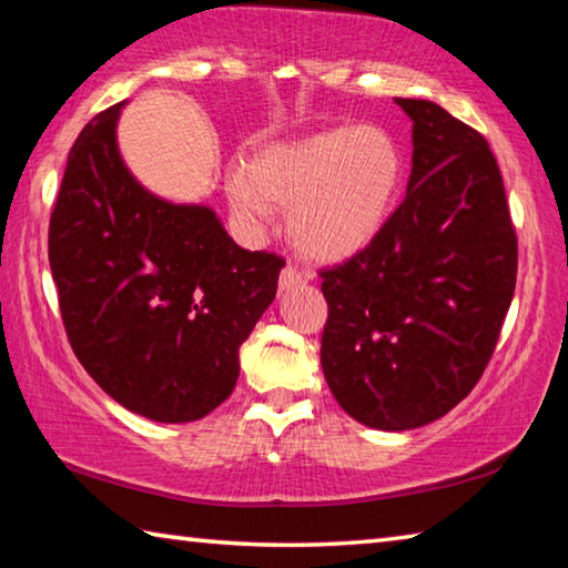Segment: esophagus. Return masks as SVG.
I'll use <instances>...</instances> for the list:
<instances>
[{
    "label": "esophagus",
    "instance_id": "1",
    "mask_svg": "<svg viewBox=\"0 0 568 568\" xmlns=\"http://www.w3.org/2000/svg\"><path fill=\"white\" fill-rule=\"evenodd\" d=\"M305 281V275L297 271V265H293V263H287L285 267H283V273H281V291H291V287H295V285H301Z\"/></svg>",
    "mask_w": 568,
    "mask_h": 568
}]
</instances>
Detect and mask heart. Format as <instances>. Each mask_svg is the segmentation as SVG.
I'll return each mask as SVG.
<instances>
[{
  "mask_svg": "<svg viewBox=\"0 0 568 568\" xmlns=\"http://www.w3.org/2000/svg\"><path fill=\"white\" fill-rule=\"evenodd\" d=\"M403 152L383 128L345 124L275 145L227 175L230 205L243 223H271L291 207L293 243L315 261H345L376 237L403 187Z\"/></svg>",
  "mask_w": 568,
  "mask_h": 568,
  "instance_id": "1",
  "label": "heart"
}]
</instances>
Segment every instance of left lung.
Segmentation results:
<instances>
[{"label": "left lung", "mask_w": 568, "mask_h": 568, "mask_svg": "<svg viewBox=\"0 0 568 568\" xmlns=\"http://www.w3.org/2000/svg\"><path fill=\"white\" fill-rule=\"evenodd\" d=\"M413 120L408 192L361 253L323 267L321 363L335 400L381 430L426 426L464 400L511 305L518 240L484 134L428 100Z\"/></svg>", "instance_id": "8db88e82"}]
</instances>
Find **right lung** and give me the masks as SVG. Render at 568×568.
<instances>
[{"instance_id":"right-lung-1","label":"right lung","mask_w":568,"mask_h":568,"mask_svg":"<svg viewBox=\"0 0 568 568\" xmlns=\"http://www.w3.org/2000/svg\"><path fill=\"white\" fill-rule=\"evenodd\" d=\"M120 108L84 124L52 207L47 245L64 333L128 410L197 420L233 393L240 345L273 303L285 261L235 245L213 210L150 195L118 152Z\"/></svg>"}]
</instances>
